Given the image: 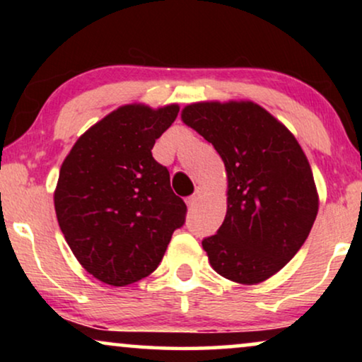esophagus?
Here are the masks:
<instances>
[{"label": "esophagus", "instance_id": "esophagus-1", "mask_svg": "<svg viewBox=\"0 0 362 362\" xmlns=\"http://www.w3.org/2000/svg\"><path fill=\"white\" fill-rule=\"evenodd\" d=\"M199 196H201V191H199V189H197V191L194 192V194H192V196H189V197H187V199H186V204H187V206H189V207H192V206H196V202H197V201H199Z\"/></svg>", "mask_w": 362, "mask_h": 362}]
</instances>
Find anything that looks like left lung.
Listing matches in <instances>:
<instances>
[{
  "label": "left lung",
  "mask_w": 362,
  "mask_h": 362,
  "mask_svg": "<svg viewBox=\"0 0 362 362\" xmlns=\"http://www.w3.org/2000/svg\"><path fill=\"white\" fill-rule=\"evenodd\" d=\"M226 165L227 214L202 247L217 274L254 285L305 244L318 214L313 173L295 136L252 102H201L181 113Z\"/></svg>",
  "instance_id": "1"
}]
</instances>
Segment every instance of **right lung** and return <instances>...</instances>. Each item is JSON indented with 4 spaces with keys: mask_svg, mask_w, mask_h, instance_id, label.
I'll list each match as a JSON object with an SVG mask.
<instances>
[{
    "mask_svg": "<svg viewBox=\"0 0 362 362\" xmlns=\"http://www.w3.org/2000/svg\"><path fill=\"white\" fill-rule=\"evenodd\" d=\"M180 107L125 105L76 141L61 166L54 206L69 247L88 274L125 286L156 270L186 204L151 155Z\"/></svg>",
    "mask_w": 362,
    "mask_h": 362,
    "instance_id": "obj_1",
    "label": "right lung"
}]
</instances>
